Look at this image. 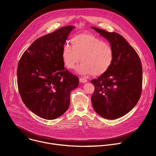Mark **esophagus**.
I'll return each mask as SVG.
<instances>
[{"label":"esophagus","instance_id":"esophagus-1","mask_svg":"<svg viewBox=\"0 0 156 156\" xmlns=\"http://www.w3.org/2000/svg\"><path fill=\"white\" fill-rule=\"evenodd\" d=\"M80 81L81 83H84L87 82V80L86 79H85L84 78H80Z\"/></svg>","mask_w":156,"mask_h":156}]
</instances>
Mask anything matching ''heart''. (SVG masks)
<instances>
[{
  "label": "heart",
  "instance_id": "1",
  "mask_svg": "<svg viewBox=\"0 0 156 156\" xmlns=\"http://www.w3.org/2000/svg\"><path fill=\"white\" fill-rule=\"evenodd\" d=\"M72 46L66 44L62 49V58L69 69H73L80 61L76 72L82 75L94 76L105 73L114 60L113 48L105 41L90 34H80L71 40Z\"/></svg>",
  "mask_w": 156,
  "mask_h": 156
}]
</instances>
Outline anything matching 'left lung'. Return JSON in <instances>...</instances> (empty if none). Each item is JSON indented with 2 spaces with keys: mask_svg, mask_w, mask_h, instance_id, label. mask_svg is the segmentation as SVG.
Returning a JSON list of instances; mask_svg holds the SVG:
<instances>
[{
  "mask_svg": "<svg viewBox=\"0 0 156 156\" xmlns=\"http://www.w3.org/2000/svg\"><path fill=\"white\" fill-rule=\"evenodd\" d=\"M110 42L114 51L110 68L90 82L93 108L107 119L121 118L136 105L142 90V66L133 47L120 34L92 27Z\"/></svg>",
  "mask_w": 156,
  "mask_h": 156,
  "instance_id": "left-lung-1",
  "label": "left lung"
}]
</instances>
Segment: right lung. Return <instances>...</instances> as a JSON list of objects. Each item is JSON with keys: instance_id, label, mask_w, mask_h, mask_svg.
<instances>
[{"instance_id": "add662e5", "label": "right lung", "mask_w": 156, "mask_h": 156, "mask_svg": "<svg viewBox=\"0 0 156 156\" xmlns=\"http://www.w3.org/2000/svg\"><path fill=\"white\" fill-rule=\"evenodd\" d=\"M73 26L43 35L25 51L17 69L18 87L25 105L48 120L62 116L69 108L71 91L79 79L64 67L62 51Z\"/></svg>"}]
</instances>
